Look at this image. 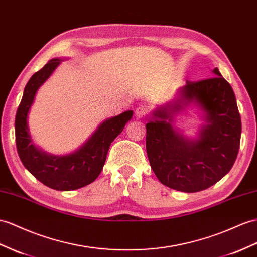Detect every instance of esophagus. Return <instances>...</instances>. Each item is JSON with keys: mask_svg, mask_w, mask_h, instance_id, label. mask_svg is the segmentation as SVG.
Returning <instances> with one entry per match:
<instances>
[{"mask_svg": "<svg viewBox=\"0 0 257 257\" xmlns=\"http://www.w3.org/2000/svg\"><path fill=\"white\" fill-rule=\"evenodd\" d=\"M148 110H149V108L147 106H144V105H142V106H139V107L136 108L135 116L140 119V118H143V117L147 116Z\"/></svg>", "mask_w": 257, "mask_h": 257, "instance_id": "34e87169", "label": "esophagus"}]
</instances>
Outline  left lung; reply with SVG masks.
I'll return each instance as SVG.
<instances>
[{"mask_svg": "<svg viewBox=\"0 0 257 257\" xmlns=\"http://www.w3.org/2000/svg\"><path fill=\"white\" fill-rule=\"evenodd\" d=\"M215 77L189 81L175 101L154 111L147 124V153L163 185L182 192H199L229 173L240 148L241 117L231 85L218 68ZM191 101L206 113L208 124L199 140H185L172 128V115Z\"/></svg>", "mask_w": 257, "mask_h": 257, "instance_id": "left-lung-1", "label": "left lung"}]
</instances>
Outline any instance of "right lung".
<instances>
[{
    "label": "right lung",
    "instance_id": "1",
    "mask_svg": "<svg viewBox=\"0 0 257 257\" xmlns=\"http://www.w3.org/2000/svg\"><path fill=\"white\" fill-rule=\"evenodd\" d=\"M61 62L58 58L51 60L32 75L26 84L15 118V138L19 159L30 174L49 188L70 191L90 185L97 178L106 161L110 143L123 130L134 111L127 110L105 120L84 146L72 154L53 156L37 149L29 135L28 111L38 89Z\"/></svg>",
    "mask_w": 257,
    "mask_h": 257
}]
</instances>
